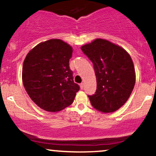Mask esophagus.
<instances>
[{"label": "esophagus", "mask_w": 156, "mask_h": 156, "mask_svg": "<svg viewBox=\"0 0 156 156\" xmlns=\"http://www.w3.org/2000/svg\"><path fill=\"white\" fill-rule=\"evenodd\" d=\"M80 89H83V87H84V83H81L80 84Z\"/></svg>", "instance_id": "esophagus-1"}]
</instances>
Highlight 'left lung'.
I'll use <instances>...</instances> for the list:
<instances>
[{"mask_svg": "<svg viewBox=\"0 0 156 156\" xmlns=\"http://www.w3.org/2000/svg\"><path fill=\"white\" fill-rule=\"evenodd\" d=\"M80 49L92 61L96 76V92L88 95L91 104L101 112H115L128 101L135 85L131 57L122 48L103 39Z\"/></svg>", "mask_w": 156, "mask_h": 156, "instance_id": "1", "label": "left lung"}]
</instances>
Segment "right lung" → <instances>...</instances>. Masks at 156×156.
Masks as SVG:
<instances>
[{
  "instance_id": "right-lung-1",
  "label": "right lung",
  "mask_w": 156,
  "mask_h": 156,
  "mask_svg": "<svg viewBox=\"0 0 156 156\" xmlns=\"http://www.w3.org/2000/svg\"><path fill=\"white\" fill-rule=\"evenodd\" d=\"M72 55L70 45L54 39L37 44L25 58L23 85L32 101L44 111L56 112L70 105L80 89L69 66Z\"/></svg>"
}]
</instances>
